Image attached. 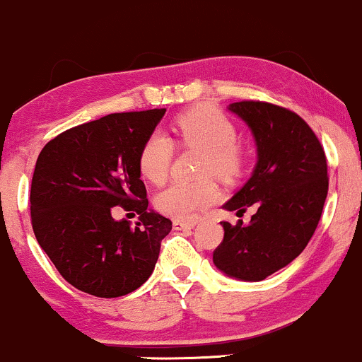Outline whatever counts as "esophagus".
<instances>
[{"mask_svg": "<svg viewBox=\"0 0 362 362\" xmlns=\"http://www.w3.org/2000/svg\"><path fill=\"white\" fill-rule=\"evenodd\" d=\"M194 226V221H180V219H175V221H173V228H175V230H192Z\"/></svg>", "mask_w": 362, "mask_h": 362, "instance_id": "34e87169", "label": "esophagus"}]
</instances>
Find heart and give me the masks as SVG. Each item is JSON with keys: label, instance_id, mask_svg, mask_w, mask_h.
I'll list each match as a JSON object with an SVG mask.
<instances>
[{"label": "heart", "instance_id": "1", "mask_svg": "<svg viewBox=\"0 0 362 362\" xmlns=\"http://www.w3.org/2000/svg\"><path fill=\"white\" fill-rule=\"evenodd\" d=\"M177 132L187 146L202 151L201 173L235 178L243 168V155L236 146L238 132L230 119L214 107L201 105L177 119ZM173 144L167 134L156 131L144 141L139 153V172L153 184L168 175ZM218 199V185L211 177L194 182H173L156 195L158 211L175 219L192 218Z\"/></svg>", "mask_w": 362, "mask_h": 362}]
</instances>
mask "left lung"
Returning <instances> with one entry per match:
<instances>
[{
    "mask_svg": "<svg viewBox=\"0 0 362 362\" xmlns=\"http://www.w3.org/2000/svg\"><path fill=\"white\" fill-rule=\"evenodd\" d=\"M247 122L257 144L252 177L223 207L250 223L223 221L224 238L213 253L219 271L240 281H262L305 250L317 230L328 192L327 158L300 115L267 102L228 107Z\"/></svg>",
    "mask_w": 362,
    "mask_h": 362,
    "instance_id": "left-lung-1",
    "label": "left lung"
}]
</instances>
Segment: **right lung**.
<instances>
[{
	"label": "right lung",
	"instance_id": "add662e5",
	"mask_svg": "<svg viewBox=\"0 0 362 362\" xmlns=\"http://www.w3.org/2000/svg\"><path fill=\"white\" fill-rule=\"evenodd\" d=\"M167 109L109 114L61 132L37 158L30 189L32 228L69 284L98 298L143 286L172 221L148 209L139 153ZM120 205L140 214L136 227L113 219Z\"/></svg>",
	"mask_w": 362,
	"mask_h": 362
}]
</instances>
